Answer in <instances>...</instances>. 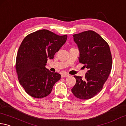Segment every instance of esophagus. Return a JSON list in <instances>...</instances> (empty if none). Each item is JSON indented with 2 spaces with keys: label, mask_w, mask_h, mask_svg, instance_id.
<instances>
[{
  "label": "esophagus",
  "mask_w": 126,
  "mask_h": 126,
  "mask_svg": "<svg viewBox=\"0 0 126 126\" xmlns=\"http://www.w3.org/2000/svg\"><path fill=\"white\" fill-rule=\"evenodd\" d=\"M69 75L67 74H61V77L62 78H66V77H69Z\"/></svg>",
  "instance_id": "1"
}]
</instances>
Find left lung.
Returning a JSON list of instances; mask_svg holds the SVG:
<instances>
[{
	"label": "left lung",
	"mask_w": 126,
	"mask_h": 126,
	"mask_svg": "<svg viewBox=\"0 0 126 126\" xmlns=\"http://www.w3.org/2000/svg\"><path fill=\"white\" fill-rule=\"evenodd\" d=\"M73 37L80 51L79 62L88 71L84 78L74 76L76 82L71 91L76 97L88 100L102 90L109 78L112 65L111 51L107 42L94 31L74 34Z\"/></svg>",
	"instance_id": "obj_1"
}]
</instances>
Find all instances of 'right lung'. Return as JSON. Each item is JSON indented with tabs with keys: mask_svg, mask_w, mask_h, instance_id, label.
I'll return each instance as SVG.
<instances>
[{
	"mask_svg": "<svg viewBox=\"0 0 126 126\" xmlns=\"http://www.w3.org/2000/svg\"><path fill=\"white\" fill-rule=\"evenodd\" d=\"M48 30H40L28 35L17 51L16 71L25 92L34 98L45 97L51 92L61 75L45 67L47 59H52L67 40Z\"/></svg>",
	"mask_w": 126,
	"mask_h": 126,
	"instance_id": "add662e5",
	"label": "right lung"
}]
</instances>
